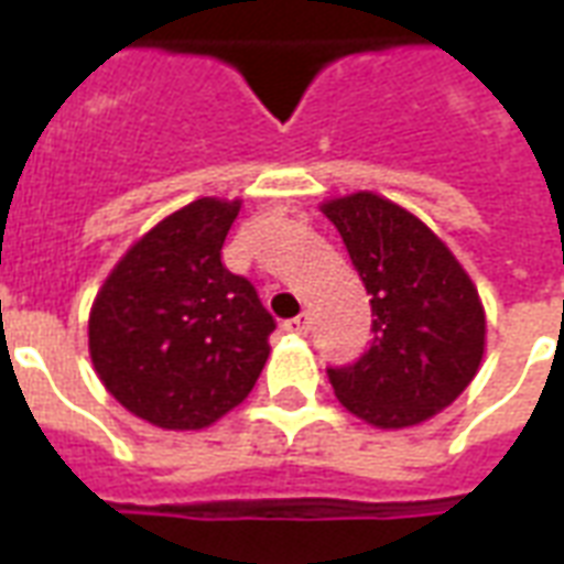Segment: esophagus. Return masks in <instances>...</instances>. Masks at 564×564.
<instances>
[{
    "label": "esophagus",
    "mask_w": 564,
    "mask_h": 564,
    "mask_svg": "<svg viewBox=\"0 0 564 564\" xmlns=\"http://www.w3.org/2000/svg\"><path fill=\"white\" fill-rule=\"evenodd\" d=\"M283 330H290V334H295V336H307L310 316L307 313H301V316L290 318V322H283Z\"/></svg>",
    "instance_id": "34e87169"
}]
</instances>
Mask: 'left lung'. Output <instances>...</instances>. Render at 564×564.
Here are the masks:
<instances>
[{
    "mask_svg": "<svg viewBox=\"0 0 564 564\" xmlns=\"http://www.w3.org/2000/svg\"><path fill=\"white\" fill-rule=\"evenodd\" d=\"M322 213L371 295L369 351L330 369L345 410L377 430L415 427L459 398L486 354V310L436 230L383 195H336Z\"/></svg>",
    "mask_w": 564,
    "mask_h": 564,
    "instance_id": "obj_1",
    "label": "left lung"
}]
</instances>
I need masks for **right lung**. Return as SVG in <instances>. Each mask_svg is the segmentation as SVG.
<instances>
[{
  "mask_svg": "<svg viewBox=\"0 0 564 564\" xmlns=\"http://www.w3.org/2000/svg\"><path fill=\"white\" fill-rule=\"evenodd\" d=\"M242 198L204 195L145 230L96 292L87 348L101 386L161 430H204L246 401L274 318L228 272L221 246Z\"/></svg>",
  "mask_w": 564,
  "mask_h": 564,
  "instance_id": "right-lung-1",
  "label": "right lung"
}]
</instances>
